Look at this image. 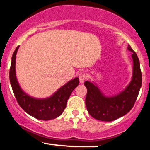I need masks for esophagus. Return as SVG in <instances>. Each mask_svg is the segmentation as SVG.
Masks as SVG:
<instances>
[{
    "label": "esophagus",
    "instance_id": "34e87169",
    "mask_svg": "<svg viewBox=\"0 0 150 150\" xmlns=\"http://www.w3.org/2000/svg\"><path fill=\"white\" fill-rule=\"evenodd\" d=\"M86 79H87V75H86L85 73H82L79 75V80H80V83H83Z\"/></svg>",
    "mask_w": 150,
    "mask_h": 150
}]
</instances>
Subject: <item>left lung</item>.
<instances>
[{"mask_svg":"<svg viewBox=\"0 0 150 150\" xmlns=\"http://www.w3.org/2000/svg\"><path fill=\"white\" fill-rule=\"evenodd\" d=\"M128 49L132 53V76L128 85L114 96L104 95L95 83L85 81L87 93L85 104L89 114L101 121H113L128 113L133 107L142 85L140 61L130 45Z\"/></svg>","mask_w":150,"mask_h":150,"instance_id":"left-lung-1","label":"left lung"}]
</instances>
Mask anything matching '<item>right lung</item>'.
<instances>
[{"instance_id":"add662e5","label":"right lung","mask_w":150,"mask_h":150,"mask_svg":"<svg viewBox=\"0 0 150 150\" xmlns=\"http://www.w3.org/2000/svg\"><path fill=\"white\" fill-rule=\"evenodd\" d=\"M19 46L13 53L10 69V82L18 103L26 113L39 120L54 119L63 113L67 101L73 91L79 85V78L75 77L62 86L51 97L37 99L28 95L18 83L15 72L16 54Z\"/></svg>"}]
</instances>
